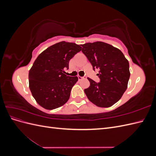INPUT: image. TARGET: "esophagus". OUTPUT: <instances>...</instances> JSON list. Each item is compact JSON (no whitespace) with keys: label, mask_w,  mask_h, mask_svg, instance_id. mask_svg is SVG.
Returning a JSON list of instances; mask_svg holds the SVG:
<instances>
[{"label":"esophagus","mask_w":156,"mask_h":156,"mask_svg":"<svg viewBox=\"0 0 156 156\" xmlns=\"http://www.w3.org/2000/svg\"><path fill=\"white\" fill-rule=\"evenodd\" d=\"M77 78H78V79H79V81H81V80H82L83 79H84V77H81V76H79V75H78L77 76Z\"/></svg>","instance_id":"obj_1"}]
</instances>
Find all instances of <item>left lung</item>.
Returning <instances> with one entry per match:
<instances>
[{
    "mask_svg": "<svg viewBox=\"0 0 156 156\" xmlns=\"http://www.w3.org/2000/svg\"><path fill=\"white\" fill-rule=\"evenodd\" d=\"M81 46L93 69L100 70L97 75L100 79V82L96 83L88 77L90 87L84 89V92L94 105L110 107L120 100L127 88L130 76L128 60L120 49L105 42Z\"/></svg>",
    "mask_w": 156,
    "mask_h": 156,
    "instance_id": "1",
    "label": "left lung"
}]
</instances>
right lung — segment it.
Masks as SVG:
<instances>
[{
	"label": "right lung",
	"instance_id": "right-lung-1",
	"mask_svg": "<svg viewBox=\"0 0 156 156\" xmlns=\"http://www.w3.org/2000/svg\"><path fill=\"white\" fill-rule=\"evenodd\" d=\"M81 47L64 41L49 47L39 55L29 70V88L36 102L45 109L58 108L66 103L77 76H67L64 69Z\"/></svg>",
	"mask_w": 156,
	"mask_h": 156
}]
</instances>
